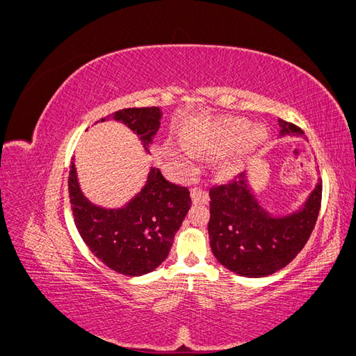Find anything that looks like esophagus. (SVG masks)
<instances>
[{"instance_id": "obj_1", "label": "esophagus", "mask_w": 356, "mask_h": 356, "mask_svg": "<svg viewBox=\"0 0 356 356\" xmlns=\"http://www.w3.org/2000/svg\"><path fill=\"white\" fill-rule=\"evenodd\" d=\"M191 199L196 204H204V203H208L209 195H208V191H204L203 188L195 187L191 190Z\"/></svg>"}]
</instances>
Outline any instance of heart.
<instances>
[{
    "label": "heart",
    "instance_id": "b5f03b06",
    "mask_svg": "<svg viewBox=\"0 0 356 356\" xmlns=\"http://www.w3.org/2000/svg\"><path fill=\"white\" fill-rule=\"evenodd\" d=\"M266 136L267 131L264 126L252 127L251 122L242 120V118H234V120L224 122L215 132L200 136L199 139H195V141H191L190 144L211 149V152H224V149H230L241 144L238 153L230 157H224L220 161L221 170H233L241 163L246 154L254 152V149L264 141ZM181 157L186 163H190L188 157Z\"/></svg>",
    "mask_w": 356,
    "mask_h": 356
}]
</instances>
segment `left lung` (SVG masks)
<instances>
[{"label":"left lung","mask_w":356,"mask_h":356,"mask_svg":"<svg viewBox=\"0 0 356 356\" xmlns=\"http://www.w3.org/2000/svg\"><path fill=\"white\" fill-rule=\"evenodd\" d=\"M281 138L305 136L293 123L279 120ZM209 243L215 258L230 272L264 277L281 270L303 250L318 220L322 181L293 212L270 213L250 186L246 172L209 191Z\"/></svg>","instance_id":"1"}]
</instances>
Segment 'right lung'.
Returning a JSON list of instances; mask_svg holds the SVG:
<instances>
[{"mask_svg": "<svg viewBox=\"0 0 356 356\" xmlns=\"http://www.w3.org/2000/svg\"><path fill=\"white\" fill-rule=\"evenodd\" d=\"M161 115L159 106L124 108L101 118V123L113 118L126 124L149 154ZM74 160L68 190L74 221L84 243L105 266L124 276L156 270L168 258L175 233L191 207L190 191L165 179L160 169L149 168L144 187L123 207H99L81 191Z\"/></svg>", "mask_w": 356, "mask_h": 356, "instance_id": "1", "label": "right lung"}]
</instances>
